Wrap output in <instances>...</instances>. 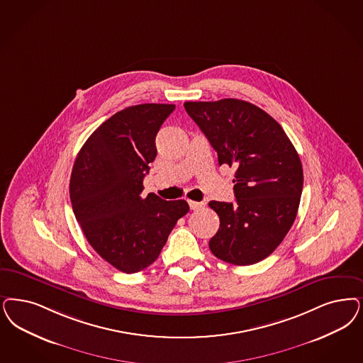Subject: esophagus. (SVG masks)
Returning <instances> with one entry per match:
<instances>
[{"label":"esophagus","instance_id":"34e87169","mask_svg":"<svg viewBox=\"0 0 363 363\" xmlns=\"http://www.w3.org/2000/svg\"><path fill=\"white\" fill-rule=\"evenodd\" d=\"M189 206L191 211H196V209H200L203 206V202H197V201L189 200Z\"/></svg>","mask_w":363,"mask_h":363}]
</instances>
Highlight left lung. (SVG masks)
Listing matches in <instances>:
<instances>
[{
    "mask_svg": "<svg viewBox=\"0 0 363 363\" xmlns=\"http://www.w3.org/2000/svg\"><path fill=\"white\" fill-rule=\"evenodd\" d=\"M184 107L217 151L220 166H238L236 202H209L220 217L209 248L226 263H259L296 218L303 190L299 155L281 125L250 101H186Z\"/></svg>",
    "mask_w": 363,
    "mask_h": 363,
    "instance_id": "obj_1",
    "label": "left lung"
}]
</instances>
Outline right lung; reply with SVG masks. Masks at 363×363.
<instances>
[{"label": "right lung", "mask_w": 363, "mask_h": 363, "mask_svg": "<svg viewBox=\"0 0 363 363\" xmlns=\"http://www.w3.org/2000/svg\"><path fill=\"white\" fill-rule=\"evenodd\" d=\"M174 104L127 107L100 125L76 157L69 197L76 220L101 259L125 274L154 263L186 201L140 196L149 163L157 157L155 137Z\"/></svg>", "instance_id": "right-lung-1"}]
</instances>
